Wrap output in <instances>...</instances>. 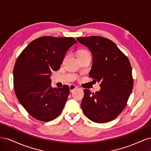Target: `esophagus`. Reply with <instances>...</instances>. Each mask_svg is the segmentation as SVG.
<instances>
[{
    "mask_svg": "<svg viewBox=\"0 0 151 151\" xmlns=\"http://www.w3.org/2000/svg\"><path fill=\"white\" fill-rule=\"evenodd\" d=\"M76 88H77V87H76L75 85H74V84H70V85L69 86L70 92H72V91H74V90H75Z\"/></svg>",
    "mask_w": 151,
    "mask_h": 151,
    "instance_id": "esophagus-1",
    "label": "esophagus"
}]
</instances>
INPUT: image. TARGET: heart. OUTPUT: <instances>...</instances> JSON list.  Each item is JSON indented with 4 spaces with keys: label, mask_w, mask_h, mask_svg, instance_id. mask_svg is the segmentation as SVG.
<instances>
[{
    "label": "heart",
    "mask_w": 151,
    "mask_h": 151,
    "mask_svg": "<svg viewBox=\"0 0 151 151\" xmlns=\"http://www.w3.org/2000/svg\"><path fill=\"white\" fill-rule=\"evenodd\" d=\"M87 54H89L88 52L86 51V50H81V51L79 53V56L81 55H87Z\"/></svg>",
    "instance_id": "heart-1"
}]
</instances>
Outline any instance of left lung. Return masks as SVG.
Wrapping results in <instances>:
<instances>
[{"label":"left lung","mask_w":151,"mask_h":151,"mask_svg":"<svg viewBox=\"0 0 151 151\" xmlns=\"http://www.w3.org/2000/svg\"><path fill=\"white\" fill-rule=\"evenodd\" d=\"M93 56L90 77L100 83L95 93L84 89L81 108L89 119L106 123L115 119L125 108L133 88L132 67L128 58L115 43L101 36L77 38Z\"/></svg>","instance_id":"1"}]
</instances>
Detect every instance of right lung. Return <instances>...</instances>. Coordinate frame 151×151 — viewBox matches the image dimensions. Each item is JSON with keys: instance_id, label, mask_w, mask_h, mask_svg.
Instances as JSON below:
<instances>
[{"instance_id": "obj_1", "label": "right lung", "mask_w": 151, "mask_h": 151, "mask_svg": "<svg viewBox=\"0 0 151 151\" xmlns=\"http://www.w3.org/2000/svg\"><path fill=\"white\" fill-rule=\"evenodd\" d=\"M75 43L72 37L43 36L31 42L18 57L13 70L14 88L20 104L36 119L52 120L64 108L68 86L53 88L50 76L60 68L67 51Z\"/></svg>"}]
</instances>
